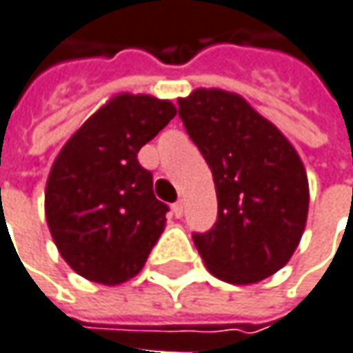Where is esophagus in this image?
I'll return each mask as SVG.
<instances>
[{
    "mask_svg": "<svg viewBox=\"0 0 353 353\" xmlns=\"http://www.w3.org/2000/svg\"><path fill=\"white\" fill-rule=\"evenodd\" d=\"M172 212H174L176 218H181V216H183V202H176V204L172 206Z\"/></svg>",
    "mask_w": 353,
    "mask_h": 353,
    "instance_id": "1",
    "label": "esophagus"
}]
</instances>
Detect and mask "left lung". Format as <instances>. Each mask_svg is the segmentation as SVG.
I'll return each mask as SVG.
<instances>
[{"label": "left lung", "instance_id": "8db88e82", "mask_svg": "<svg viewBox=\"0 0 353 353\" xmlns=\"http://www.w3.org/2000/svg\"><path fill=\"white\" fill-rule=\"evenodd\" d=\"M212 170L218 218L194 244L214 276L250 285L283 269L303 236L309 181L291 141L241 94L196 88L177 99Z\"/></svg>", "mask_w": 353, "mask_h": 353}]
</instances>
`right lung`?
Returning a JSON list of instances; mask_svg holds the SVG:
<instances>
[{
  "instance_id": "right-lung-1",
  "label": "right lung",
  "mask_w": 353,
  "mask_h": 353,
  "mask_svg": "<svg viewBox=\"0 0 353 353\" xmlns=\"http://www.w3.org/2000/svg\"><path fill=\"white\" fill-rule=\"evenodd\" d=\"M172 101L121 92L64 143L46 181V222L60 256L81 276L121 285L143 269L168 206L137 153L174 117Z\"/></svg>"
}]
</instances>
